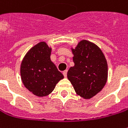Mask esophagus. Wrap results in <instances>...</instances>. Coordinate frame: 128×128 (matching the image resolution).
<instances>
[{"instance_id": "34e87169", "label": "esophagus", "mask_w": 128, "mask_h": 128, "mask_svg": "<svg viewBox=\"0 0 128 128\" xmlns=\"http://www.w3.org/2000/svg\"><path fill=\"white\" fill-rule=\"evenodd\" d=\"M63 74H64V76L65 77L66 76V74H67V70H65V71L63 72Z\"/></svg>"}]
</instances>
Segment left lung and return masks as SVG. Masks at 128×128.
Returning a JSON list of instances; mask_svg holds the SVG:
<instances>
[{"instance_id": "obj_1", "label": "left lung", "mask_w": 128, "mask_h": 128, "mask_svg": "<svg viewBox=\"0 0 128 128\" xmlns=\"http://www.w3.org/2000/svg\"><path fill=\"white\" fill-rule=\"evenodd\" d=\"M74 66L70 67L67 78L76 93L84 99L95 96L108 80V63L101 49L92 42L82 40L72 48Z\"/></svg>"}]
</instances>
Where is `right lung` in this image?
<instances>
[{
	"label": "right lung",
	"mask_w": 128,
	"mask_h": 128,
	"mask_svg": "<svg viewBox=\"0 0 128 128\" xmlns=\"http://www.w3.org/2000/svg\"><path fill=\"white\" fill-rule=\"evenodd\" d=\"M51 52L52 48L46 42H39L26 53L20 64L24 85L38 97L48 95L64 78V75L51 61Z\"/></svg>",
	"instance_id": "add662e5"
}]
</instances>
